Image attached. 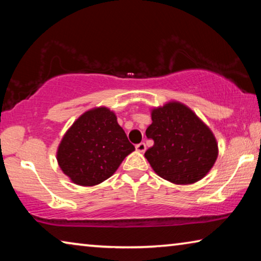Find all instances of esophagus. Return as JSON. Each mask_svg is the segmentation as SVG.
Listing matches in <instances>:
<instances>
[{"label":"esophagus","instance_id":"34e87169","mask_svg":"<svg viewBox=\"0 0 261 261\" xmlns=\"http://www.w3.org/2000/svg\"><path fill=\"white\" fill-rule=\"evenodd\" d=\"M136 149L140 153H144L146 151V145H145V143H140L138 145H136Z\"/></svg>","mask_w":261,"mask_h":261}]
</instances>
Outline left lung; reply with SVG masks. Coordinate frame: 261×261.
<instances>
[{"instance_id": "8db88e82", "label": "left lung", "mask_w": 261, "mask_h": 261, "mask_svg": "<svg viewBox=\"0 0 261 261\" xmlns=\"http://www.w3.org/2000/svg\"><path fill=\"white\" fill-rule=\"evenodd\" d=\"M146 129L154 145L145 153L153 170L170 183L193 184L204 178L219 155L213 132L187 105L170 100L151 108Z\"/></svg>"}]
</instances>
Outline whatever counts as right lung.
Wrapping results in <instances>:
<instances>
[{
	"label": "right lung",
	"mask_w": 261,
	"mask_h": 261,
	"mask_svg": "<svg viewBox=\"0 0 261 261\" xmlns=\"http://www.w3.org/2000/svg\"><path fill=\"white\" fill-rule=\"evenodd\" d=\"M134 151L116 114L100 106L72 123L57 147L56 160L72 183L94 187L109 178Z\"/></svg>",
	"instance_id": "1"
}]
</instances>
